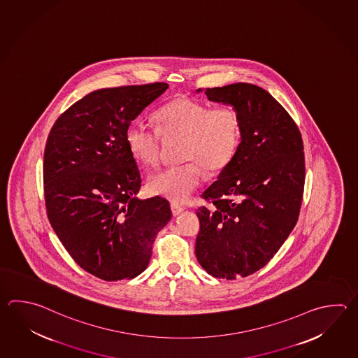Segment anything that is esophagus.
Returning <instances> with one entry per match:
<instances>
[{"label":"esophagus","mask_w":358,"mask_h":358,"mask_svg":"<svg viewBox=\"0 0 358 358\" xmlns=\"http://www.w3.org/2000/svg\"><path fill=\"white\" fill-rule=\"evenodd\" d=\"M171 210H172V214H173V215H175L176 217V215L181 214V213H182L183 210H185V209H183L181 205L176 204V203H172V204H171Z\"/></svg>","instance_id":"1"}]
</instances>
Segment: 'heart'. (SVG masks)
Segmentation results:
<instances>
[{
  "mask_svg": "<svg viewBox=\"0 0 358 358\" xmlns=\"http://www.w3.org/2000/svg\"><path fill=\"white\" fill-rule=\"evenodd\" d=\"M158 132L141 122H132L126 143L132 157L145 167H155L162 155V140L182 139L178 167L162 169L149 177L148 189L172 201H185L196 190L204 176L217 173L229 164L241 141V122L231 106L210 108L209 104L181 96L163 106L155 115Z\"/></svg>",
  "mask_w": 358,
  "mask_h": 358,
  "instance_id": "obj_1",
  "label": "heart"
}]
</instances>
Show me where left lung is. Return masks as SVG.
I'll return each instance as SVG.
<instances>
[{
    "instance_id": "obj_1",
    "label": "left lung",
    "mask_w": 358,
    "mask_h": 358,
    "mask_svg": "<svg viewBox=\"0 0 358 358\" xmlns=\"http://www.w3.org/2000/svg\"><path fill=\"white\" fill-rule=\"evenodd\" d=\"M205 94L238 113L241 143L201 195L213 205L197 209L195 254L214 278L248 277L269 263L297 223L303 141L292 117L260 87L236 83Z\"/></svg>"
}]
</instances>
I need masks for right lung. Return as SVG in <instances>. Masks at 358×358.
Returning <instances> with one entry per match:
<instances>
[{
  "label": "right lung",
  "instance_id": "1",
  "mask_svg": "<svg viewBox=\"0 0 358 358\" xmlns=\"http://www.w3.org/2000/svg\"><path fill=\"white\" fill-rule=\"evenodd\" d=\"M168 84L99 89L52 126L44 149V200L53 231L81 269L115 282L138 277L171 220L163 197L139 200L141 177L126 131Z\"/></svg>",
  "mask_w": 358,
  "mask_h": 358
}]
</instances>
